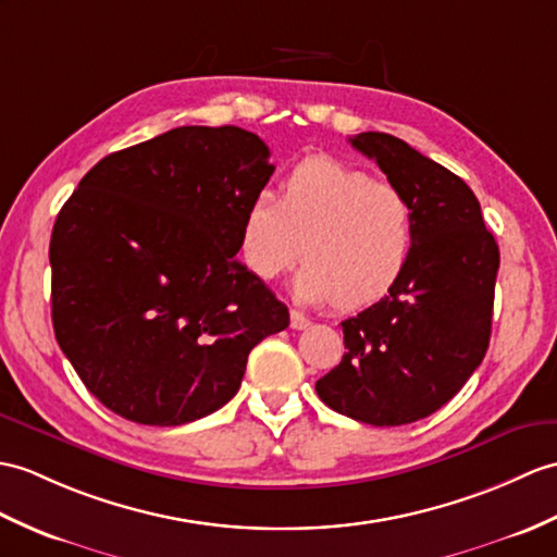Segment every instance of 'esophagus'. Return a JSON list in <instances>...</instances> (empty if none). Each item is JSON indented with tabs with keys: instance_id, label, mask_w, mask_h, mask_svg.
I'll return each mask as SVG.
<instances>
[{
	"instance_id": "esophagus-1",
	"label": "esophagus",
	"mask_w": 557,
	"mask_h": 557,
	"mask_svg": "<svg viewBox=\"0 0 557 557\" xmlns=\"http://www.w3.org/2000/svg\"><path fill=\"white\" fill-rule=\"evenodd\" d=\"M289 318H292V330H306L310 325V320L304 313H299V310H292Z\"/></svg>"
}]
</instances>
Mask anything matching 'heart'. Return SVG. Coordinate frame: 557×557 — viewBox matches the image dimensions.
Masks as SVG:
<instances>
[{"instance_id": "b5f03b06", "label": "heart", "mask_w": 557, "mask_h": 557, "mask_svg": "<svg viewBox=\"0 0 557 557\" xmlns=\"http://www.w3.org/2000/svg\"><path fill=\"white\" fill-rule=\"evenodd\" d=\"M416 220L404 189L334 159H308L284 180L282 197L258 191L244 211V263L265 282L304 258L292 282L306 306H370L410 261Z\"/></svg>"}]
</instances>
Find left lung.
Masks as SVG:
<instances>
[{
    "mask_svg": "<svg viewBox=\"0 0 557 557\" xmlns=\"http://www.w3.org/2000/svg\"><path fill=\"white\" fill-rule=\"evenodd\" d=\"M348 141L404 189L416 242L389 294L342 322L346 354L315 392L346 418L398 426L432 416L480 368L500 253L474 191L448 168L386 133Z\"/></svg>",
    "mask_w": 557,
    "mask_h": 557,
    "instance_id": "8db88e82",
    "label": "left lung"
}]
</instances>
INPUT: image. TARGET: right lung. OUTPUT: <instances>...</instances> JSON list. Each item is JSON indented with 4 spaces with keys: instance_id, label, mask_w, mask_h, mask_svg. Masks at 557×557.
<instances>
[{
    "instance_id": "add662e5",
    "label": "right lung",
    "mask_w": 557,
    "mask_h": 557,
    "mask_svg": "<svg viewBox=\"0 0 557 557\" xmlns=\"http://www.w3.org/2000/svg\"><path fill=\"white\" fill-rule=\"evenodd\" d=\"M235 125H183L113 151L57 215L51 322L77 377L131 422L175 426L239 392L289 310L237 261L244 211L275 165Z\"/></svg>"
}]
</instances>
